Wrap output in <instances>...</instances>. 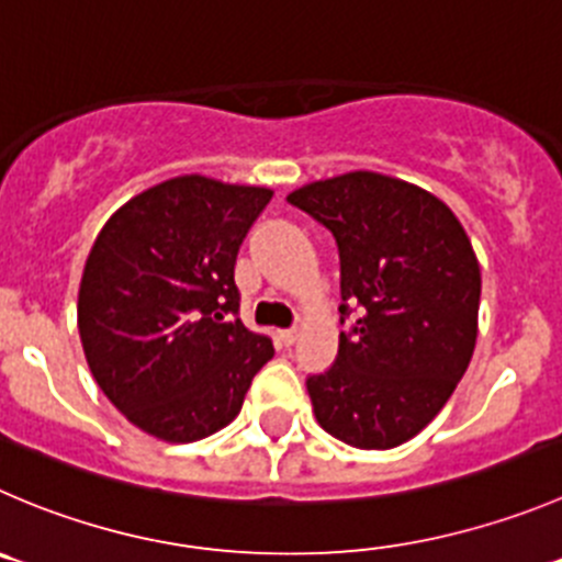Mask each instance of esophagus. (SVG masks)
<instances>
[{
  "instance_id": "obj_1",
  "label": "esophagus",
  "mask_w": 562,
  "mask_h": 562,
  "mask_svg": "<svg viewBox=\"0 0 562 562\" xmlns=\"http://www.w3.org/2000/svg\"><path fill=\"white\" fill-rule=\"evenodd\" d=\"M297 336H301V330H297V328H286V330H281V341H284L286 347L295 345Z\"/></svg>"
}]
</instances>
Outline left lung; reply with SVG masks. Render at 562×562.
<instances>
[{
    "label": "left lung",
    "instance_id": "left-lung-1",
    "mask_svg": "<svg viewBox=\"0 0 562 562\" xmlns=\"http://www.w3.org/2000/svg\"><path fill=\"white\" fill-rule=\"evenodd\" d=\"M286 201L334 234L339 323L352 314L334 364L306 378L314 416L345 445L392 450L445 408L472 361V243L445 201L372 170L314 181Z\"/></svg>",
    "mask_w": 562,
    "mask_h": 562
}]
</instances>
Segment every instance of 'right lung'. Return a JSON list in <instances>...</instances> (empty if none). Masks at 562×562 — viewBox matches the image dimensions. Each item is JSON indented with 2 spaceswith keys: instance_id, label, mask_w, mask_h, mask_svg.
Listing matches in <instances>:
<instances>
[{
  "instance_id": "obj_1",
  "label": "right lung",
  "mask_w": 562,
  "mask_h": 562,
  "mask_svg": "<svg viewBox=\"0 0 562 562\" xmlns=\"http://www.w3.org/2000/svg\"><path fill=\"white\" fill-rule=\"evenodd\" d=\"M267 187L176 176L124 204L95 237L77 323L95 383L132 425L170 445L226 427L270 336L239 319L234 265Z\"/></svg>"
}]
</instances>
